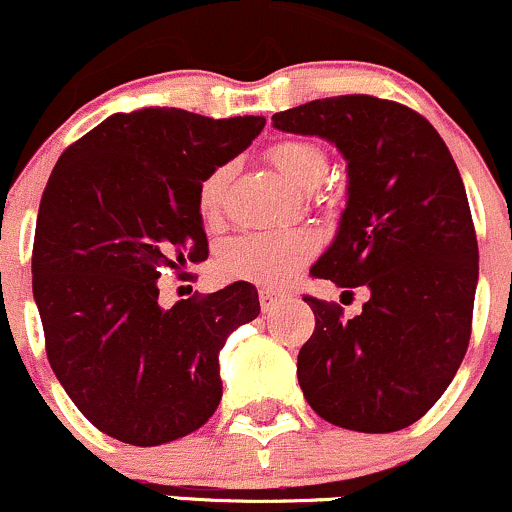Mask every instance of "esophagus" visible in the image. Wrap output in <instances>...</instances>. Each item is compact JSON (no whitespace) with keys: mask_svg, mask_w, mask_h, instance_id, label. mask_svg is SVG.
Listing matches in <instances>:
<instances>
[{"mask_svg":"<svg viewBox=\"0 0 512 512\" xmlns=\"http://www.w3.org/2000/svg\"><path fill=\"white\" fill-rule=\"evenodd\" d=\"M284 294L279 292V289H272V287H262L260 289V304H262V311H272L274 306L279 304V299H282Z\"/></svg>","mask_w":512,"mask_h":512,"instance_id":"1","label":"esophagus"}]
</instances>
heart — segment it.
<instances>
[{
	"mask_svg": "<svg viewBox=\"0 0 512 512\" xmlns=\"http://www.w3.org/2000/svg\"><path fill=\"white\" fill-rule=\"evenodd\" d=\"M272 164L299 188H316L324 181L326 152L311 139H282L270 147ZM230 166H215L198 184V213L213 220L223 206ZM314 252V240L304 233H242L220 247L218 265L233 279L260 284H282Z\"/></svg>",
	"mask_w": 512,
	"mask_h": 512,
	"instance_id": "b5f03b06",
	"label": "heart"
}]
</instances>
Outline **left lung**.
<instances>
[{
  "instance_id": "obj_1",
  "label": "left lung",
  "mask_w": 512,
  "mask_h": 512,
  "mask_svg": "<svg viewBox=\"0 0 512 512\" xmlns=\"http://www.w3.org/2000/svg\"><path fill=\"white\" fill-rule=\"evenodd\" d=\"M272 125L328 139L348 161L346 208L311 277L368 292L353 319L304 297L316 316L297 358L306 402L353 432L410 427L444 395L471 338L478 242L449 147L419 112L373 95L311 100Z\"/></svg>"
}]
</instances>
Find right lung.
<instances>
[{
  "instance_id": "1",
  "label": "right lung",
  "mask_w": 512,
  "mask_h": 512,
  "mask_svg": "<svg viewBox=\"0 0 512 512\" xmlns=\"http://www.w3.org/2000/svg\"><path fill=\"white\" fill-rule=\"evenodd\" d=\"M262 127L255 115L117 112L53 166L36 220L34 299L58 383L107 437L159 446L218 407V353L257 319V289L235 282L164 309L157 282L206 260L198 184Z\"/></svg>"
}]
</instances>
